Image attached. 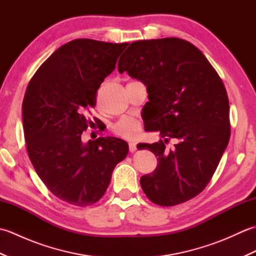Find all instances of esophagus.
<instances>
[{
    "label": "esophagus",
    "mask_w": 256,
    "mask_h": 256,
    "mask_svg": "<svg viewBox=\"0 0 256 256\" xmlns=\"http://www.w3.org/2000/svg\"><path fill=\"white\" fill-rule=\"evenodd\" d=\"M128 150L131 152V153H133V152L136 150V144H135V143H130L128 144Z\"/></svg>",
    "instance_id": "esophagus-1"
}]
</instances>
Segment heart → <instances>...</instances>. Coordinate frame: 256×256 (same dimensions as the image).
Returning a JSON list of instances; mask_svg holds the SVG:
<instances>
[{
  "label": "heart",
  "mask_w": 256,
  "mask_h": 256,
  "mask_svg": "<svg viewBox=\"0 0 256 256\" xmlns=\"http://www.w3.org/2000/svg\"><path fill=\"white\" fill-rule=\"evenodd\" d=\"M112 131L123 138L133 140L140 131V123L132 118H123L113 124Z\"/></svg>",
  "instance_id": "1"
}]
</instances>
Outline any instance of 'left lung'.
Masks as SVG:
<instances>
[{
    "label": "left lung",
    "mask_w": 256,
    "mask_h": 256,
    "mask_svg": "<svg viewBox=\"0 0 256 256\" xmlns=\"http://www.w3.org/2000/svg\"><path fill=\"white\" fill-rule=\"evenodd\" d=\"M118 64L146 86V131L158 143H140L157 157L156 170L140 177L152 202L182 204L206 188L230 140L229 99L219 74L192 42L180 38L132 42ZM170 139L175 148H166Z\"/></svg>",
    "instance_id": "8db88e82"
}]
</instances>
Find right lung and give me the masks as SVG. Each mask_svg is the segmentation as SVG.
I'll return each instance as SVG.
<instances>
[{
    "mask_svg": "<svg viewBox=\"0 0 256 256\" xmlns=\"http://www.w3.org/2000/svg\"><path fill=\"white\" fill-rule=\"evenodd\" d=\"M128 45L69 42L38 68L26 89L22 116L27 153L48 190L70 204L99 201L114 167L128 153V143L116 138L81 140L94 123L86 116L96 91Z\"/></svg>",
    "mask_w": 256,
    "mask_h": 256,
    "instance_id": "add662e5",
    "label": "right lung"
}]
</instances>
